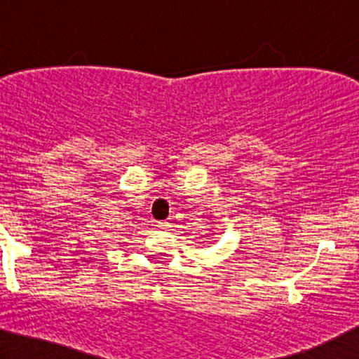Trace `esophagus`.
<instances>
[{"label":"esophagus","mask_w":359,"mask_h":359,"mask_svg":"<svg viewBox=\"0 0 359 359\" xmlns=\"http://www.w3.org/2000/svg\"><path fill=\"white\" fill-rule=\"evenodd\" d=\"M156 228H158V229H168V228H170V224H168L167 221H158V222H156Z\"/></svg>","instance_id":"34e87169"}]
</instances>
